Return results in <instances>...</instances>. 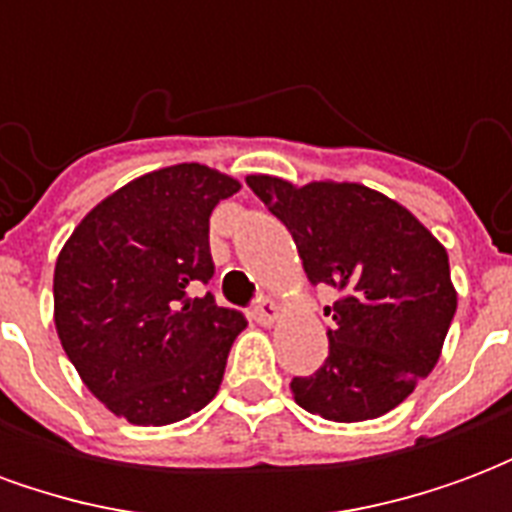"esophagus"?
<instances>
[{"label":"esophagus","instance_id":"1","mask_svg":"<svg viewBox=\"0 0 512 512\" xmlns=\"http://www.w3.org/2000/svg\"><path fill=\"white\" fill-rule=\"evenodd\" d=\"M277 315H279V307L271 299H260L255 304V310H252V318H255L257 323H263V326L277 321Z\"/></svg>","mask_w":512,"mask_h":512}]
</instances>
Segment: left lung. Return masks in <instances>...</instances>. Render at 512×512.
Wrapping results in <instances>:
<instances>
[{
    "mask_svg": "<svg viewBox=\"0 0 512 512\" xmlns=\"http://www.w3.org/2000/svg\"><path fill=\"white\" fill-rule=\"evenodd\" d=\"M246 186L290 230L312 285L337 290L323 310L329 356L290 381L296 403L332 422L400 406L439 362L458 307L444 246L403 205L359 183L249 175Z\"/></svg>",
    "mask_w": 512,
    "mask_h": 512,
    "instance_id": "1",
    "label": "left lung"
}]
</instances>
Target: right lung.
<instances>
[{
    "mask_svg": "<svg viewBox=\"0 0 512 512\" xmlns=\"http://www.w3.org/2000/svg\"><path fill=\"white\" fill-rule=\"evenodd\" d=\"M241 183L202 164L131 180L98 202L54 268L65 354L109 411L169 425L208 406L244 312L194 290L213 277L208 224Z\"/></svg>",
    "mask_w": 512,
    "mask_h": 512,
    "instance_id": "add662e5",
    "label": "right lung"
}]
</instances>
